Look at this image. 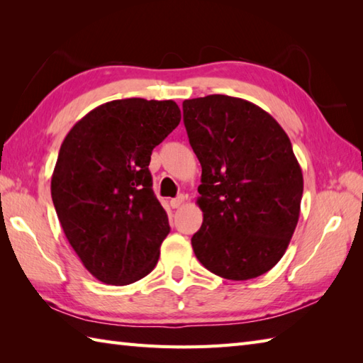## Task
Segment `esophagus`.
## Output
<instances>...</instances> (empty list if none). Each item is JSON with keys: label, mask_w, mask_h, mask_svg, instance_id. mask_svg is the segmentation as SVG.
Here are the masks:
<instances>
[{"label": "esophagus", "mask_w": 363, "mask_h": 363, "mask_svg": "<svg viewBox=\"0 0 363 363\" xmlns=\"http://www.w3.org/2000/svg\"><path fill=\"white\" fill-rule=\"evenodd\" d=\"M184 201H186V196H184V195H179L177 198H173L172 201H169V206H172L173 209H177V207H181V206H182V203H184Z\"/></svg>", "instance_id": "esophagus-1"}]
</instances>
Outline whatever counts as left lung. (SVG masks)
Wrapping results in <instances>:
<instances>
[{
    "label": "left lung",
    "mask_w": 363,
    "mask_h": 363,
    "mask_svg": "<svg viewBox=\"0 0 363 363\" xmlns=\"http://www.w3.org/2000/svg\"><path fill=\"white\" fill-rule=\"evenodd\" d=\"M189 142L201 164L196 259L220 277L252 279L284 256L295 233L303 172L289 135L246 99L209 95L182 103Z\"/></svg>",
    "instance_id": "left-lung-1"
}]
</instances>
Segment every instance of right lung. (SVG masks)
<instances>
[{
    "label": "right lung",
    "mask_w": 363,
    "mask_h": 363,
    "mask_svg": "<svg viewBox=\"0 0 363 363\" xmlns=\"http://www.w3.org/2000/svg\"><path fill=\"white\" fill-rule=\"evenodd\" d=\"M179 121L172 99H115L82 117L60 145L51 198L67 240L98 281L128 285L156 267L169 225L148 165Z\"/></svg>",
    "instance_id": "1"
}]
</instances>
